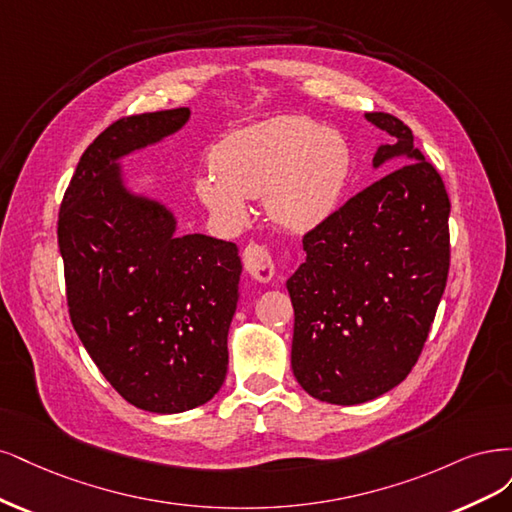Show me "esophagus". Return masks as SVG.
Instances as JSON below:
<instances>
[{"label":"esophagus","instance_id":"1","mask_svg":"<svg viewBox=\"0 0 512 512\" xmlns=\"http://www.w3.org/2000/svg\"><path fill=\"white\" fill-rule=\"evenodd\" d=\"M244 270L255 283H270L274 278V257L263 244H249L242 253Z\"/></svg>","mask_w":512,"mask_h":512}]
</instances>
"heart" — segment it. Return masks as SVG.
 Segmentation results:
<instances>
[{"label":"heart","mask_w":512,"mask_h":512,"mask_svg":"<svg viewBox=\"0 0 512 512\" xmlns=\"http://www.w3.org/2000/svg\"><path fill=\"white\" fill-rule=\"evenodd\" d=\"M197 193L212 214L244 223L249 197H263L270 219L306 234L338 210L353 172L346 138L306 117H274L219 142Z\"/></svg>","instance_id":"heart-1"}]
</instances>
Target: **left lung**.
<instances>
[{
	"label": "left lung",
	"mask_w": 512,
	"mask_h": 512,
	"mask_svg": "<svg viewBox=\"0 0 512 512\" xmlns=\"http://www.w3.org/2000/svg\"><path fill=\"white\" fill-rule=\"evenodd\" d=\"M366 119L395 140L378 146L372 166L400 168L308 232L306 261L287 280L293 374L312 398L340 406L374 400L408 376L451 259V202L440 174L400 119L387 112Z\"/></svg>",
	"instance_id": "obj_1"
}]
</instances>
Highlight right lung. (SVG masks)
<instances>
[{"instance_id":"obj_1","label":"right lung","mask_w":512,"mask_h":512,"mask_svg":"<svg viewBox=\"0 0 512 512\" xmlns=\"http://www.w3.org/2000/svg\"><path fill=\"white\" fill-rule=\"evenodd\" d=\"M189 108L119 119L82 153L59 210L70 319L106 381L136 408L174 415L227 374L238 246L176 236L174 212L127 189L121 159L183 127Z\"/></svg>"}]
</instances>
